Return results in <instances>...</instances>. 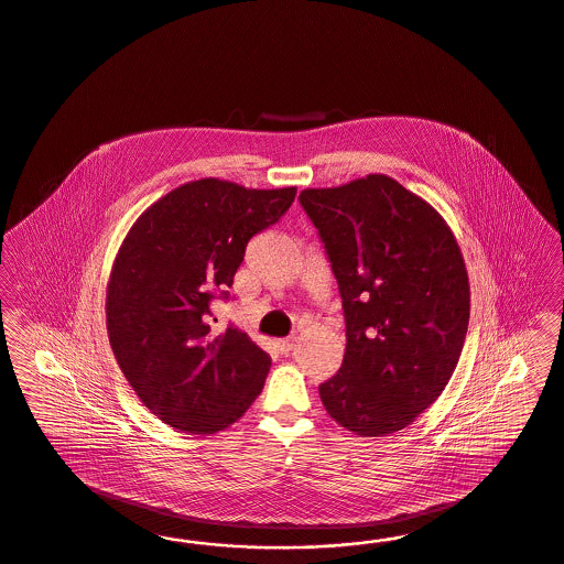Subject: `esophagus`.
<instances>
[{
  "instance_id": "esophagus-1",
  "label": "esophagus",
  "mask_w": 564,
  "mask_h": 564,
  "mask_svg": "<svg viewBox=\"0 0 564 564\" xmlns=\"http://www.w3.org/2000/svg\"><path fill=\"white\" fill-rule=\"evenodd\" d=\"M276 350L281 354H290L293 350V339H279L276 341Z\"/></svg>"
}]
</instances>
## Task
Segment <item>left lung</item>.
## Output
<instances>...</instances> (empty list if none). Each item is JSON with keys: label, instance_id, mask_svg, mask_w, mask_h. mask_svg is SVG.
<instances>
[{"label": "left lung", "instance_id": "8db88e82", "mask_svg": "<svg viewBox=\"0 0 564 564\" xmlns=\"http://www.w3.org/2000/svg\"><path fill=\"white\" fill-rule=\"evenodd\" d=\"M346 316L341 369L318 386L330 419L383 437L442 395L465 346L470 288L458 241L388 175L304 189Z\"/></svg>", "mask_w": 564, "mask_h": 564}]
</instances>
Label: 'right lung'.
Segmentation results:
<instances>
[{
	"label": "right lung",
	"instance_id": "add662e5",
	"mask_svg": "<svg viewBox=\"0 0 564 564\" xmlns=\"http://www.w3.org/2000/svg\"><path fill=\"white\" fill-rule=\"evenodd\" d=\"M295 192L189 181L124 237L106 292L108 339L129 386L166 425L218 433L264 388L271 356L248 333L214 327L210 304L229 297L248 241L288 213Z\"/></svg>",
	"mask_w": 564,
	"mask_h": 564
}]
</instances>
